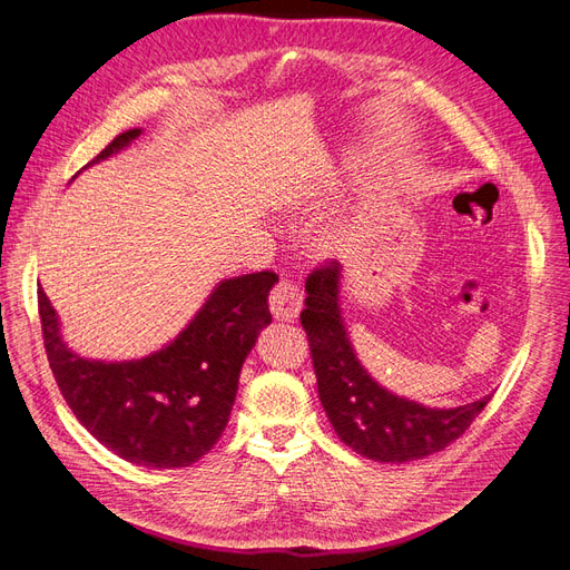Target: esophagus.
<instances>
[{"mask_svg":"<svg viewBox=\"0 0 570 570\" xmlns=\"http://www.w3.org/2000/svg\"><path fill=\"white\" fill-rule=\"evenodd\" d=\"M302 306V292L295 283L281 278L271 289V312L278 321H295Z\"/></svg>","mask_w":570,"mask_h":570,"instance_id":"34e87169","label":"esophagus"}]
</instances>
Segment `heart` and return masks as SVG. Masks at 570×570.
Listing matches in <instances>:
<instances>
[{
	"mask_svg": "<svg viewBox=\"0 0 570 570\" xmlns=\"http://www.w3.org/2000/svg\"><path fill=\"white\" fill-rule=\"evenodd\" d=\"M337 245H340V235H337V233L325 230V233L318 237V247L325 249V252H335Z\"/></svg>",
	"mask_w": 570,
	"mask_h": 570,
	"instance_id": "b5f03b06",
	"label": "heart"
}]
</instances>
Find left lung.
Segmentation results:
<instances>
[{
	"label": "left lung",
	"instance_id": "obj_1",
	"mask_svg": "<svg viewBox=\"0 0 570 570\" xmlns=\"http://www.w3.org/2000/svg\"><path fill=\"white\" fill-rule=\"evenodd\" d=\"M340 264L325 258L306 278L302 325L321 404L337 438L361 456L385 463L423 459L456 442L492 394L456 409H425L377 385L358 364L340 316Z\"/></svg>",
	"mask_w": 570,
	"mask_h": 570
}]
</instances>
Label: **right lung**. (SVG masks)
I'll return each mask as SVG.
<instances>
[{
  "label": "right lung",
  "instance_id": "obj_1",
  "mask_svg": "<svg viewBox=\"0 0 570 570\" xmlns=\"http://www.w3.org/2000/svg\"><path fill=\"white\" fill-rule=\"evenodd\" d=\"M137 135V128L116 135L90 164ZM275 281L273 271H262L220 283L168 347L124 364L88 361L68 350L57 312L38 287L45 352L66 404L95 440L130 463L183 469L199 461L228 425L239 371L271 323L268 289Z\"/></svg>",
  "mask_w": 570,
  "mask_h": 570
}]
</instances>
